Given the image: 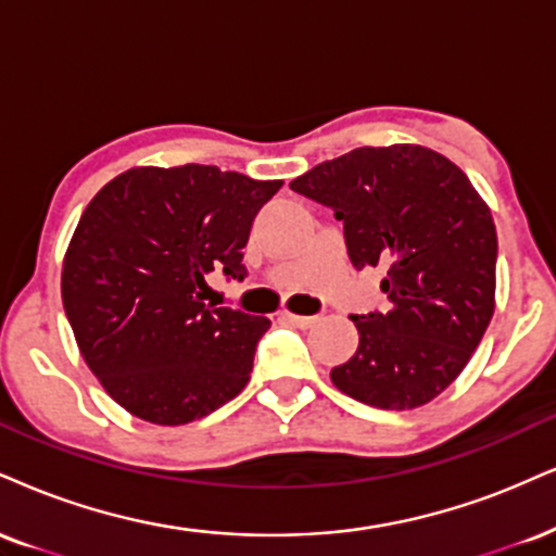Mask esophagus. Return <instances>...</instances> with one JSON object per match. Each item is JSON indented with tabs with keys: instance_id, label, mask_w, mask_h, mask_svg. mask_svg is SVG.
<instances>
[{
	"instance_id": "1",
	"label": "esophagus",
	"mask_w": 556,
	"mask_h": 556,
	"mask_svg": "<svg viewBox=\"0 0 556 556\" xmlns=\"http://www.w3.org/2000/svg\"><path fill=\"white\" fill-rule=\"evenodd\" d=\"M285 320H290L292 326H300V329H311V326L320 324V316H295V313H285Z\"/></svg>"
}]
</instances>
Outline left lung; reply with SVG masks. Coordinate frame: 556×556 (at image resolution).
Returning <instances> with one entry per match:
<instances>
[{
  "instance_id": "left-lung-1",
  "label": "left lung",
  "mask_w": 556,
  "mask_h": 556,
  "mask_svg": "<svg viewBox=\"0 0 556 556\" xmlns=\"http://www.w3.org/2000/svg\"><path fill=\"white\" fill-rule=\"evenodd\" d=\"M344 223L354 269L383 266L386 313L352 316L359 346L331 380L378 409H417L471 359L494 313L497 232L466 173L419 144L357 147L290 184Z\"/></svg>"
}]
</instances>
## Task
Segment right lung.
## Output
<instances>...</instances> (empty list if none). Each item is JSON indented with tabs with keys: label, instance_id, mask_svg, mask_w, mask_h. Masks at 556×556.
<instances>
[{
	"label": "right lung",
	"instance_id": "add662e5",
	"mask_svg": "<svg viewBox=\"0 0 556 556\" xmlns=\"http://www.w3.org/2000/svg\"><path fill=\"white\" fill-rule=\"evenodd\" d=\"M282 180L217 165L131 168L79 217L62 300L87 367L134 417L186 425L249 383L269 318L204 303L206 274L245 279L253 217Z\"/></svg>",
	"mask_w": 556,
	"mask_h": 556
}]
</instances>
